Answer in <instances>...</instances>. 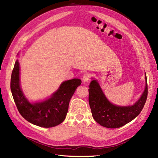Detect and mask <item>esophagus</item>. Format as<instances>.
<instances>
[{"instance_id":"obj_1","label":"esophagus","mask_w":158,"mask_h":158,"mask_svg":"<svg viewBox=\"0 0 158 158\" xmlns=\"http://www.w3.org/2000/svg\"><path fill=\"white\" fill-rule=\"evenodd\" d=\"M91 77V74L90 73H85L83 76V81L84 83H86L88 82V81H89L90 78Z\"/></svg>"}]
</instances>
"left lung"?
Returning a JSON list of instances; mask_svg holds the SVG:
<instances>
[{"instance_id": "1", "label": "left lung", "mask_w": 158, "mask_h": 158, "mask_svg": "<svg viewBox=\"0 0 158 158\" xmlns=\"http://www.w3.org/2000/svg\"><path fill=\"white\" fill-rule=\"evenodd\" d=\"M146 87L140 99L131 106H118L110 102L100 89L97 81L89 85V102L94 120L100 125L110 129L119 128L129 123L143 109L148 96L147 78Z\"/></svg>"}]
</instances>
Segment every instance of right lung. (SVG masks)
Masks as SVG:
<instances>
[{
  "label": "right lung",
  "instance_id": "add662e5",
  "mask_svg": "<svg viewBox=\"0 0 158 158\" xmlns=\"http://www.w3.org/2000/svg\"><path fill=\"white\" fill-rule=\"evenodd\" d=\"M81 83L79 79L64 81L50 98L42 102L31 104L25 98L20 88L19 62L16 60L11 75L10 89L15 104L23 118L32 124L49 128L64 121L69 101Z\"/></svg>",
  "mask_w": 158,
  "mask_h": 158
}]
</instances>
